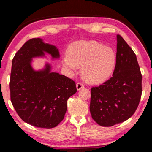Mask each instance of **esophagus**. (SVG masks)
Returning a JSON list of instances; mask_svg holds the SVG:
<instances>
[{
    "instance_id": "1",
    "label": "esophagus",
    "mask_w": 152,
    "mask_h": 152,
    "mask_svg": "<svg viewBox=\"0 0 152 152\" xmlns=\"http://www.w3.org/2000/svg\"><path fill=\"white\" fill-rule=\"evenodd\" d=\"M84 88V84L82 83H80V82H78V83L76 84V88L78 91H80Z\"/></svg>"
}]
</instances>
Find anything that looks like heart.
<instances>
[{"label":"heart","instance_id":"b5f03b06","mask_svg":"<svg viewBox=\"0 0 152 152\" xmlns=\"http://www.w3.org/2000/svg\"><path fill=\"white\" fill-rule=\"evenodd\" d=\"M116 62L115 51L94 41L72 43L62 58L64 66L71 72H75L82 66L84 78L92 84L101 83L109 79Z\"/></svg>","mask_w":152,"mask_h":152}]
</instances>
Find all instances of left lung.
Returning a JSON list of instances; mask_svg holds the SVG:
<instances>
[{
  "instance_id": "obj_1",
  "label": "left lung",
  "mask_w": 152,
  "mask_h": 152,
  "mask_svg": "<svg viewBox=\"0 0 152 152\" xmlns=\"http://www.w3.org/2000/svg\"><path fill=\"white\" fill-rule=\"evenodd\" d=\"M117 62L113 76L91 88L90 111L102 127L122 123L132 116L142 92L140 68L135 53L123 38L117 35Z\"/></svg>"
}]
</instances>
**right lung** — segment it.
<instances>
[{
    "label": "right lung",
    "mask_w": 152,
    "mask_h": 152,
    "mask_svg": "<svg viewBox=\"0 0 152 152\" xmlns=\"http://www.w3.org/2000/svg\"><path fill=\"white\" fill-rule=\"evenodd\" d=\"M50 54L52 60L60 58L58 49L41 38L24 43L12 61L10 80L11 101L23 121L36 127H55L64 119L67 101L77 92L75 82L51 72L46 63L42 70L33 68V58Z\"/></svg>",
    "instance_id": "obj_1"
}]
</instances>
